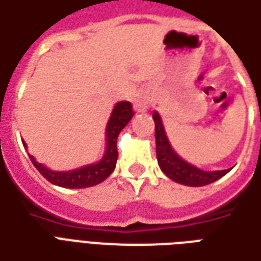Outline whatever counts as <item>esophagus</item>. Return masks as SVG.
<instances>
[{
  "label": "esophagus",
  "mask_w": 261,
  "mask_h": 261,
  "mask_svg": "<svg viewBox=\"0 0 261 261\" xmlns=\"http://www.w3.org/2000/svg\"><path fill=\"white\" fill-rule=\"evenodd\" d=\"M136 109L138 112H144L147 109V100L145 99H138L136 100Z\"/></svg>",
  "instance_id": "1"
}]
</instances>
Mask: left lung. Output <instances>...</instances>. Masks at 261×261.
I'll use <instances>...</instances> for the list:
<instances>
[{
    "label": "left lung",
    "instance_id": "obj_1",
    "mask_svg": "<svg viewBox=\"0 0 261 261\" xmlns=\"http://www.w3.org/2000/svg\"><path fill=\"white\" fill-rule=\"evenodd\" d=\"M154 123H155V144H156V160L162 172L168 176L169 179L187 185V187H203L207 184L218 181L223 175H226L230 169H222V171H202L194 165L184 161L181 156L175 152L171 144H169L161 117L156 112L152 114Z\"/></svg>",
    "mask_w": 261,
    "mask_h": 261
}]
</instances>
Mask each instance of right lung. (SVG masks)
I'll list each match as a JSON object with an SVG mask.
<instances>
[{
    "label": "right lung",
    "instance_id": "obj_1",
    "mask_svg": "<svg viewBox=\"0 0 261 261\" xmlns=\"http://www.w3.org/2000/svg\"><path fill=\"white\" fill-rule=\"evenodd\" d=\"M133 116H134V112H133V106L130 101H120L114 106L112 116L109 118V123L106 127V140H107L106 152L103 158L96 164H90V165H85L82 168L61 172V171H52V169L46 168L45 165L36 161L32 155H29V158L35 165V168L41 172L42 176L46 178L54 185L70 188V189L94 187V185L105 181L107 176H110V174L116 168V162L118 158L117 137L120 131L128 124ZM23 145L27 148V144L23 143Z\"/></svg>",
    "mask_w": 261,
    "mask_h": 261
}]
</instances>
